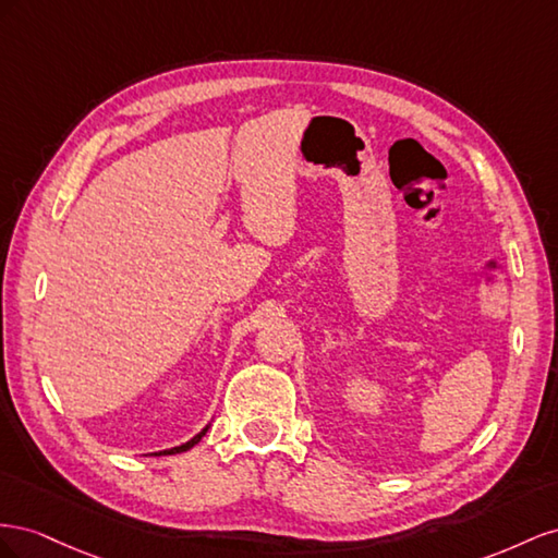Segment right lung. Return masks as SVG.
I'll return each instance as SVG.
<instances>
[{
	"instance_id": "obj_1",
	"label": "right lung",
	"mask_w": 558,
	"mask_h": 558,
	"mask_svg": "<svg viewBox=\"0 0 558 558\" xmlns=\"http://www.w3.org/2000/svg\"><path fill=\"white\" fill-rule=\"evenodd\" d=\"M205 433H208V427H205V429H203V433H198V435H196L194 439H189L186 444H182V447H174V449H170V451H163V453H182V451H186V449H191V447H194V444H198V441L203 439V435H205Z\"/></svg>"
}]
</instances>
